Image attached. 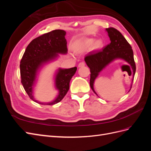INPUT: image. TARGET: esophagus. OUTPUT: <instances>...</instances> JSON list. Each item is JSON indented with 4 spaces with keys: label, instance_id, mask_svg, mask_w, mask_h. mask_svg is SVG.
Returning <instances> with one entry per match:
<instances>
[{
    "label": "esophagus",
    "instance_id": "obj_1",
    "mask_svg": "<svg viewBox=\"0 0 151 151\" xmlns=\"http://www.w3.org/2000/svg\"><path fill=\"white\" fill-rule=\"evenodd\" d=\"M85 65H86V63H85V62H80V63H79L78 67H84Z\"/></svg>",
    "mask_w": 151,
    "mask_h": 151
}]
</instances>
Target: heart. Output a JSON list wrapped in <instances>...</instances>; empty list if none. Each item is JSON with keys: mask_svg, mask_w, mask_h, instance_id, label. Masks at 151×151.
Returning <instances> with one entry per match:
<instances>
[{"mask_svg": "<svg viewBox=\"0 0 151 151\" xmlns=\"http://www.w3.org/2000/svg\"><path fill=\"white\" fill-rule=\"evenodd\" d=\"M93 42V40L92 38H87L86 40H84V41L83 42V46L86 47H89L92 45ZM102 45V42L101 40H98L96 41H95L93 43V46L95 48H99L101 47Z\"/></svg>", "mask_w": 151, "mask_h": 151, "instance_id": "heart-1", "label": "heart"}]
</instances>
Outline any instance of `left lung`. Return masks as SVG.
I'll use <instances>...</instances> for the list:
<instances>
[{"label": "left lung", "instance_id": "8db88e82", "mask_svg": "<svg viewBox=\"0 0 151 151\" xmlns=\"http://www.w3.org/2000/svg\"><path fill=\"white\" fill-rule=\"evenodd\" d=\"M111 42L102 49L93 50L86 55L84 60L90 68V86L93 88L95 79L101 71L109 63L116 58L125 60L130 65L134 76L136 66L134 58V53L130 45L119 31L114 28L106 29ZM132 88V86H131Z\"/></svg>", "mask_w": 151, "mask_h": 151}]
</instances>
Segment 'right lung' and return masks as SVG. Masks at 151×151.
I'll list each match as a JSON object with an SVG mask.
<instances>
[{
	"mask_svg": "<svg viewBox=\"0 0 151 151\" xmlns=\"http://www.w3.org/2000/svg\"><path fill=\"white\" fill-rule=\"evenodd\" d=\"M65 34V31L56 29L35 38L27 47L21 58L20 62L21 83L29 98L36 103L43 104L35 100L33 96V86L36 72L42 63L56 57L58 55L57 53H67ZM76 70V67L68 69H59L55 78L56 88L59 91V94L53 101L44 104H55L64 98L69 89L70 79Z\"/></svg>",
	"mask_w": 151,
	"mask_h": 151,
	"instance_id": "obj_1",
	"label": "right lung"
}]
</instances>
